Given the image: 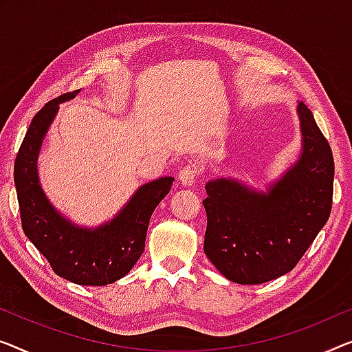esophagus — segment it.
Listing matches in <instances>:
<instances>
[{
	"label": "esophagus",
	"instance_id": "obj_1",
	"mask_svg": "<svg viewBox=\"0 0 352 352\" xmlns=\"http://www.w3.org/2000/svg\"><path fill=\"white\" fill-rule=\"evenodd\" d=\"M199 174H201V170H199V167L196 164H188L180 170V174H178V180H180L182 185L191 186L196 183Z\"/></svg>",
	"mask_w": 352,
	"mask_h": 352
}]
</instances>
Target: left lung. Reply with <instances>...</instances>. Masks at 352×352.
Listing matches in <instances>:
<instances>
[{
	"mask_svg": "<svg viewBox=\"0 0 352 352\" xmlns=\"http://www.w3.org/2000/svg\"><path fill=\"white\" fill-rule=\"evenodd\" d=\"M297 110L302 155L269 192L251 191L230 178L206 185L204 251L228 280L239 285H261L291 272L332 210V150L311 110L302 101Z\"/></svg>",
	"mask_w": 352,
	"mask_h": 352,
	"instance_id": "8db88e82",
	"label": "left lung"
}]
</instances>
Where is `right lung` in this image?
Masks as SVG:
<instances>
[{
    "label": "right lung",
    "mask_w": 352,
    "mask_h": 352,
    "mask_svg": "<svg viewBox=\"0 0 352 352\" xmlns=\"http://www.w3.org/2000/svg\"><path fill=\"white\" fill-rule=\"evenodd\" d=\"M78 91L52 99L34 115L15 158L14 180L23 232L55 274L76 285L106 286L123 278L142 256L151 213L169 194L174 178L140 186L128 206L98 229L77 228L61 217L41 190L36 161L58 104Z\"/></svg>",
    "instance_id": "obj_1"
}]
</instances>
